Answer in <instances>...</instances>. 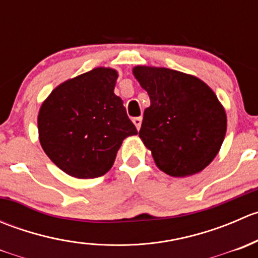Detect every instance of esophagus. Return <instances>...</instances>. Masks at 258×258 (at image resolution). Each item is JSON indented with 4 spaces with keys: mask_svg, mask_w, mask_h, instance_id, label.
Instances as JSON below:
<instances>
[{
    "mask_svg": "<svg viewBox=\"0 0 258 258\" xmlns=\"http://www.w3.org/2000/svg\"><path fill=\"white\" fill-rule=\"evenodd\" d=\"M132 122L135 123L136 128L140 130V127H141V123H142V117H135V118L132 119Z\"/></svg>",
    "mask_w": 258,
    "mask_h": 258,
    "instance_id": "1",
    "label": "esophagus"
}]
</instances>
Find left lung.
<instances>
[{
    "mask_svg": "<svg viewBox=\"0 0 258 258\" xmlns=\"http://www.w3.org/2000/svg\"><path fill=\"white\" fill-rule=\"evenodd\" d=\"M134 75L150 96L139 135L157 167L173 177L207 167L227 128L215 92L197 77L165 67L136 66Z\"/></svg>",
    "mask_w": 258,
    "mask_h": 258,
    "instance_id": "8db88e82",
    "label": "left lung"
}]
</instances>
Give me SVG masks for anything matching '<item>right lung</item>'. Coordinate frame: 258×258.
<instances>
[{"mask_svg": "<svg viewBox=\"0 0 258 258\" xmlns=\"http://www.w3.org/2000/svg\"><path fill=\"white\" fill-rule=\"evenodd\" d=\"M117 72L98 67L57 86L38 112V136L49 160L76 178L103 176L126 137L137 135L113 93Z\"/></svg>", "mask_w": 258, "mask_h": 258, "instance_id": "right-lung-1", "label": "right lung"}]
</instances>
